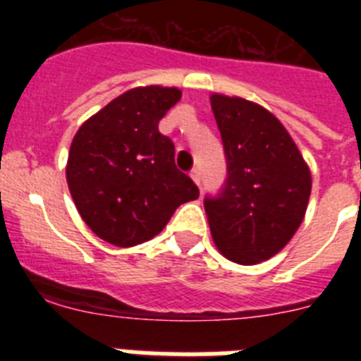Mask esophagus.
Masks as SVG:
<instances>
[{
  "instance_id": "1",
  "label": "esophagus",
  "mask_w": 361,
  "mask_h": 361,
  "mask_svg": "<svg viewBox=\"0 0 361 361\" xmlns=\"http://www.w3.org/2000/svg\"><path fill=\"white\" fill-rule=\"evenodd\" d=\"M191 178H193V180H195V184L197 186H200V170L199 168H193V170H191Z\"/></svg>"
}]
</instances>
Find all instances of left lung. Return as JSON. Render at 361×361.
I'll use <instances>...</instances> for the list:
<instances>
[{"instance_id": "obj_1", "label": "left lung", "mask_w": 361, "mask_h": 361, "mask_svg": "<svg viewBox=\"0 0 361 361\" xmlns=\"http://www.w3.org/2000/svg\"><path fill=\"white\" fill-rule=\"evenodd\" d=\"M228 177L204 199L216 250L253 266L275 257L300 228L311 195V171L283 124L242 97L213 94Z\"/></svg>"}]
</instances>
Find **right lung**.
<instances>
[{
	"mask_svg": "<svg viewBox=\"0 0 361 361\" xmlns=\"http://www.w3.org/2000/svg\"><path fill=\"white\" fill-rule=\"evenodd\" d=\"M183 92L139 86L82 123L70 146L66 183L79 215L99 238L132 247L164 229L199 188L175 166L159 121Z\"/></svg>",
	"mask_w": 361,
	"mask_h": 361,
	"instance_id": "right-lung-1",
	"label": "right lung"
}]
</instances>
